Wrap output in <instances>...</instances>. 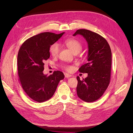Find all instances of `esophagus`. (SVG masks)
<instances>
[{
	"label": "esophagus",
	"mask_w": 133,
	"mask_h": 133,
	"mask_svg": "<svg viewBox=\"0 0 133 133\" xmlns=\"http://www.w3.org/2000/svg\"><path fill=\"white\" fill-rule=\"evenodd\" d=\"M64 75H65V78H69V77H71V76H72L71 75L69 74H68V73H65Z\"/></svg>",
	"instance_id": "34e87169"
}]
</instances>
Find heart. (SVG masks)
<instances>
[{"mask_svg":"<svg viewBox=\"0 0 133 133\" xmlns=\"http://www.w3.org/2000/svg\"><path fill=\"white\" fill-rule=\"evenodd\" d=\"M65 45L73 53H79L82 50V45L79 41L75 39H69L64 41ZM60 51V46L59 44L55 43L52 44L50 48V52L53 57H55L58 56ZM67 71H71L72 67L70 66L65 67Z\"/></svg>","mask_w":133,"mask_h":133,"instance_id":"obj_1","label":"heart"}]
</instances>
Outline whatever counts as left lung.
I'll return each instance as SVG.
<instances>
[{
    "mask_svg": "<svg viewBox=\"0 0 133 133\" xmlns=\"http://www.w3.org/2000/svg\"><path fill=\"white\" fill-rule=\"evenodd\" d=\"M80 34L88 44V62L79 69L81 73H88L87 77L80 79L77 76L76 92L80 99L87 102L98 100L106 91L110 82L111 52L107 40L99 34L80 29L73 35Z\"/></svg>",
    "mask_w": 133,
    "mask_h": 133,
    "instance_id": "left-lung-1",
    "label": "left lung"
}]
</instances>
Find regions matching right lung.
Instances as JSON below:
<instances>
[{
    "instance_id": "add662e5",
    "label": "right lung",
    "mask_w": 133,
    "mask_h": 133,
    "mask_svg": "<svg viewBox=\"0 0 133 133\" xmlns=\"http://www.w3.org/2000/svg\"><path fill=\"white\" fill-rule=\"evenodd\" d=\"M64 33H40L26 40L19 49V80L25 92L35 101L40 103L51 99L59 82L65 78L64 73L59 71L49 76L43 73L44 63L50 57V46Z\"/></svg>"
}]
</instances>
